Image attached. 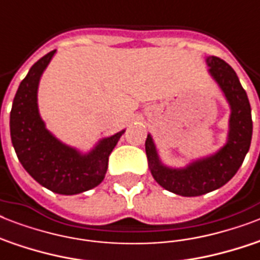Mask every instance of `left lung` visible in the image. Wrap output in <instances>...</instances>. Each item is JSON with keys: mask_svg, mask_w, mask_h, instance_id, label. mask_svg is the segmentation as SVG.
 I'll use <instances>...</instances> for the list:
<instances>
[{"mask_svg": "<svg viewBox=\"0 0 260 260\" xmlns=\"http://www.w3.org/2000/svg\"><path fill=\"white\" fill-rule=\"evenodd\" d=\"M208 73L230 104V131L224 146L214 154L196 159L185 167H169L160 160L152 136L146 140L151 174L163 189L183 197H197L221 187L232 179L250 150L252 138L251 106L235 70L217 56L206 58Z\"/></svg>", "mask_w": 260, "mask_h": 260, "instance_id": "1", "label": "left lung"}]
</instances>
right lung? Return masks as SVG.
Returning a JSON list of instances; mask_svg holds the SVG:
<instances>
[{"label":"right lung","mask_w":260,"mask_h":260,"mask_svg":"<svg viewBox=\"0 0 260 260\" xmlns=\"http://www.w3.org/2000/svg\"><path fill=\"white\" fill-rule=\"evenodd\" d=\"M55 52L39 59L20 83L10 110V138L18 160L35 181L54 193L73 196L104 181L110 152L125 129L101 139L86 154L62 143L47 129L39 113L38 89Z\"/></svg>","instance_id":"1"}]
</instances>
